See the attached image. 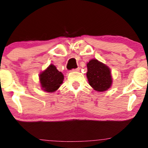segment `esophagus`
Returning a JSON list of instances; mask_svg holds the SVG:
<instances>
[{
    "label": "esophagus",
    "instance_id": "1",
    "mask_svg": "<svg viewBox=\"0 0 148 148\" xmlns=\"http://www.w3.org/2000/svg\"><path fill=\"white\" fill-rule=\"evenodd\" d=\"M72 71H74V72H79V68H76V69H74Z\"/></svg>",
    "mask_w": 148,
    "mask_h": 148
}]
</instances>
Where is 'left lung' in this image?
Here are the masks:
<instances>
[{
	"label": "left lung",
	"mask_w": 148,
	"mask_h": 148,
	"mask_svg": "<svg viewBox=\"0 0 148 148\" xmlns=\"http://www.w3.org/2000/svg\"><path fill=\"white\" fill-rule=\"evenodd\" d=\"M87 78L89 84L97 92H105L111 88L112 76L110 67L102 62L92 58L87 63Z\"/></svg>",
	"instance_id": "1"
}]
</instances>
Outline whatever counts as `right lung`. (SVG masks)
Here are the masks:
<instances>
[{
    "label": "right lung",
    "mask_w": 148,
    "mask_h": 148,
    "mask_svg": "<svg viewBox=\"0 0 148 148\" xmlns=\"http://www.w3.org/2000/svg\"><path fill=\"white\" fill-rule=\"evenodd\" d=\"M64 76L53 64L50 65L39 74V82L44 92H56L63 83Z\"/></svg>",
    "instance_id": "obj_1"
}]
</instances>
